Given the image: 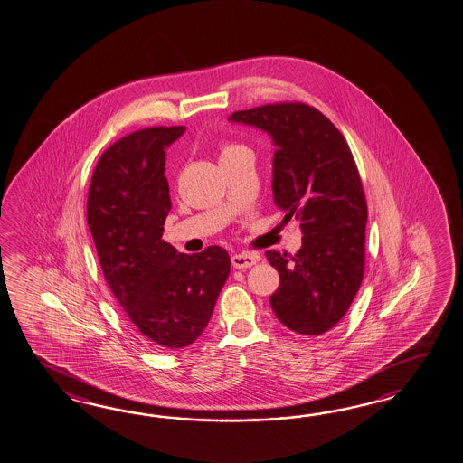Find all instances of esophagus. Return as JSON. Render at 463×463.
Masks as SVG:
<instances>
[{"label":"esophagus","mask_w":463,"mask_h":463,"mask_svg":"<svg viewBox=\"0 0 463 463\" xmlns=\"http://www.w3.org/2000/svg\"><path fill=\"white\" fill-rule=\"evenodd\" d=\"M231 260H232V266L236 269H248V268L254 266L260 260V254H256V252H241V254H234Z\"/></svg>","instance_id":"34e87169"}]
</instances>
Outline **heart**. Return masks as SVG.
I'll use <instances>...</instances> for the list:
<instances>
[{
  "mask_svg": "<svg viewBox=\"0 0 463 463\" xmlns=\"http://www.w3.org/2000/svg\"><path fill=\"white\" fill-rule=\"evenodd\" d=\"M234 148L237 147H232V146H229V147H224L222 148V154H227V152H231V150H234ZM222 154H221V156H222Z\"/></svg>",
  "mask_w": 463,
  "mask_h": 463,
  "instance_id": "1",
  "label": "heart"
}]
</instances>
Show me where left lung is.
Masks as SVG:
<instances>
[{
	"instance_id": "obj_1",
	"label": "left lung",
	"mask_w": 463,
	"mask_h": 463,
	"mask_svg": "<svg viewBox=\"0 0 463 463\" xmlns=\"http://www.w3.org/2000/svg\"><path fill=\"white\" fill-rule=\"evenodd\" d=\"M229 120L271 137L272 199L284 221L301 222L303 244L294 256L266 250L281 279L272 311L294 333L323 335L348 311L364 271L368 209L350 147L305 103L262 105Z\"/></svg>"
}]
</instances>
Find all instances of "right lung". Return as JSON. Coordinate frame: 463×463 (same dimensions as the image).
Listing matches in <instances>:
<instances>
[{
    "instance_id": "add662e5",
    "label": "right lung",
    "mask_w": 463,
    "mask_h": 463,
    "mask_svg": "<svg viewBox=\"0 0 463 463\" xmlns=\"http://www.w3.org/2000/svg\"><path fill=\"white\" fill-rule=\"evenodd\" d=\"M185 127H152L103 152L91 175L87 219L105 281L137 331L158 350L203 335L231 272L226 249L182 254L162 239L169 215L165 150Z\"/></svg>"
}]
</instances>
